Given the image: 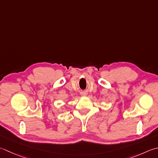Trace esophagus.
Returning a JSON list of instances; mask_svg holds the SVG:
<instances>
[{
    "instance_id": "obj_1",
    "label": "esophagus",
    "mask_w": 158,
    "mask_h": 158,
    "mask_svg": "<svg viewBox=\"0 0 158 158\" xmlns=\"http://www.w3.org/2000/svg\"><path fill=\"white\" fill-rule=\"evenodd\" d=\"M81 96H83V97H84V96H86V93H85V92H83V93L81 94Z\"/></svg>"
}]
</instances>
